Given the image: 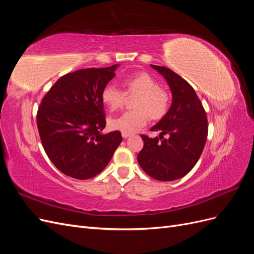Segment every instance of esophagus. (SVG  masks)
Listing matches in <instances>:
<instances>
[{"mask_svg": "<svg viewBox=\"0 0 254 254\" xmlns=\"http://www.w3.org/2000/svg\"><path fill=\"white\" fill-rule=\"evenodd\" d=\"M122 136L124 137V139H128V137L130 136V134H129V133H124V132H123V133H122Z\"/></svg>", "mask_w": 254, "mask_h": 254, "instance_id": "esophagus-1", "label": "esophagus"}]
</instances>
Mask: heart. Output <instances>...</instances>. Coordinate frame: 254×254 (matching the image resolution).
Listing matches in <instances>:
<instances>
[{"instance_id":"obj_1","label":"heart","mask_w":254,"mask_h":254,"mask_svg":"<svg viewBox=\"0 0 254 254\" xmlns=\"http://www.w3.org/2000/svg\"><path fill=\"white\" fill-rule=\"evenodd\" d=\"M126 93L137 95L133 107L135 110L126 111L109 120L113 130L124 133H134L147 124L149 117L153 120L163 118L168 110L170 97L159 88L158 81L145 72L136 73L124 80ZM103 102L111 110L119 109L126 101V94L113 84H107L102 92Z\"/></svg>"}]
</instances>
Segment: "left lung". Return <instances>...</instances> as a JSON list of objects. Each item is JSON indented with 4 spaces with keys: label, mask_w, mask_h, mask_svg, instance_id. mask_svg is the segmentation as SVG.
<instances>
[{
    "label": "left lung",
    "mask_w": 254,
    "mask_h": 254,
    "mask_svg": "<svg viewBox=\"0 0 254 254\" xmlns=\"http://www.w3.org/2000/svg\"><path fill=\"white\" fill-rule=\"evenodd\" d=\"M150 66L163 76L173 98L166 114L150 128V131L160 132L159 137L141 135L144 147L137 162L151 178L173 181L186 176L200 158L207 136V120L202 104L187 80L167 67Z\"/></svg>",
    "instance_id": "1"
}]
</instances>
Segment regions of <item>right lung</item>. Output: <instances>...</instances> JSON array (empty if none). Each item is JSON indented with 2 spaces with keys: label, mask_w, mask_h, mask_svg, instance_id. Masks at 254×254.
<instances>
[{
  "label": "right lung",
  "mask_w": 254,
  "mask_h": 254,
  "mask_svg": "<svg viewBox=\"0 0 254 254\" xmlns=\"http://www.w3.org/2000/svg\"><path fill=\"white\" fill-rule=\"evenodd\" d=\"M119 64L83 68L60 77L42 99L37 126L48 157L75 179H90L108 165L122 142L106 126L102 92Z\"/></svg>",
  "instance_id": "right-lung-1"
}]
</instances>
